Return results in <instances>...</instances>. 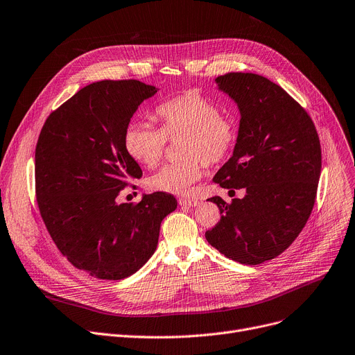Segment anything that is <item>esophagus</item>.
Wrapping results in <instances>:
<instances>
[{"label": "esophagus", "instance_id": "1", "mask_svg": "<svg viewBox=\"0 0 355 355\" xmlns=\"http://www.w3.org/2000/svg\"><path fill=\"white\" fill-rule=\"evenodd\" d=\"M178 202L180 206H185V207H196L200 204L198 200H191V198H180Z\"/></svg>", "mask_w": 355, "mask_h": 355}]
</instances>
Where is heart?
I'll use <instances>...</instances> for the list:
<instances>
[{
    "mask_svg": "<svg viewBox=\"0 0 355 355\" xmlns=\"http://www.w3.org/2000/svg\"><path fill=\"white\" fill-rule=\"evenodd\" d=\"M155 118L161 128L141 121L126 126V153L138 164L154 168L161 162L168 141H180L181 159L164 165L149 177L148 187L175 196H190L191 185L204 174V162L217 165L230 155L237 141V126L232 118L221 115L214 102L196 90L158 105Z\"/></svg>",
    "mask_w": 355,
    "mask_h": 355,
    "instance_id": "heart-1",
    "label": "heart"
}]
</instances>
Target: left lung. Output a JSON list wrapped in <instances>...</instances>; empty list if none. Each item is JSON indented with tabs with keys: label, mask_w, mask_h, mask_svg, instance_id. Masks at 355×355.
Listing matches in <instances>:
<instances>
[{
	"label": "left lung",
	"mask_w": 355,
	"mask_h": 355,
	"mask_svg": "<svg viewBox=\"0 0 355 355\" xmlns=\"http://www.w3.org/2000/svg\"><path fill=\"white\" fill-rule=\"evenodd\" d=\"M216 83L241 118L233 155L213 181L245 197L209 198L221 217L206 239L226 257L259 265L285 252L306 225L321 175L320 137L308 112L269 79L227 73Z\"/></svg>",
	"instance_id": "8db88e82"
}]
</instances>
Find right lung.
<instances>
[{"label": "right lung", "mask_w": 355, "mask_h": 355, "mask_svg": "<svg viewBox=\"0 0 355 355\" xmlns=\"http://www.w3.org/2000/svg\"><path fill=\"white\" fill-rule=\"evenodd\" d=\"M157 90L134 79L87 85L51 112L35 145V198L47 232L74 268L98 279L139 270L157 249L161 221L177 209L162 191L118 202L142 175L125 129Z\"/></svg>", "instance_id": "obj_1"}]
</instances>
